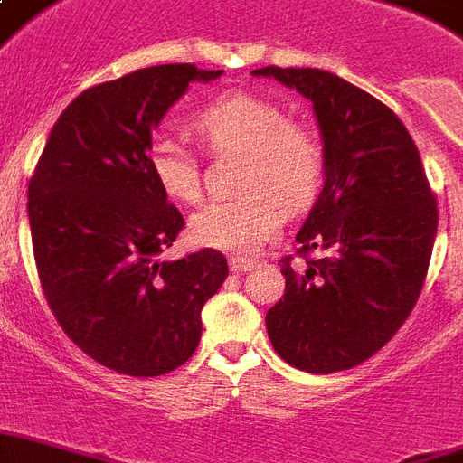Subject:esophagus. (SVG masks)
Masks as SVG:
<instances>
[{
    "instance_id": "34e87169",
    "label": "esophagus",
    "mask_w": 463,
    "mask_h": 463,
    "mask_svg": "<svg viewBox=\"0 0 463 463\" xmlns=\"http://www.w3.org/2000/svg\"><path fill=\"white\" fill-rule=\"evenodd\" d=\"M252 260H247V257H231V271L240 274V271L252 269Z\"/></svg>"
}]
</instances>
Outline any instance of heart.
Returning <instances> with one entry per match:
<instances>
[{
    "instance_id": "obj_1",
    "label": "heart",
    "mask_w": 463,
    "mask_h": 463,
    "mask_svg": "<svg viewBox=\"0 0 463 463\" xmlns=\"http://www.w3.org/2000/svg\"><path fill=\"white\" fill-rule=\"evenodd\" d=\"M192 128L213 153H242V196L213 201L194 213L189 231L203 247L250 255L277 235L284 208L301 211L316 199L326 175V150L308 123L255 91H225L194 114ZM147 162L155 182L179 203L201 196L199 162L176 137L157 136Z\"/></svg>"
}]
</instances>
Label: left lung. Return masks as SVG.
<instances>
[{
    "instance_id": "8db88e82",
    "label": "left lung",
    "mask_w": 463,
    "mask_h": 463,
    "mask_svg": "<svg viewBox=\"0 0 463 463\" xmlns=\"http://www.w3.org/2000/svg\"><path fill=\"white\" fill-rule=\"evenodd\" d=\"M313 101L326 184L281 260L284 298L267 313L271 347L310 373L345 372L386 345L418 303L437 235V201L411 133L386 104L313 67H262ZM327 251L310 260V251Z\"/></svg>"
}]
</instances>
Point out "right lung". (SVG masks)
<instances>
[{"label": "right lung", "instance_id": "add662e5", "mask_svg": "<svg viewBox=\"0 0 463 463\" xmlns=\"http://www.w3.org/2000/svg\"><path fill=\"white\" fill-rule=\"evenodd\" d=\"M223 70L155 65L97 84L60 114L28 184L38 279L70 340L106 369L162 376L192 357L201 308L228 262L199 250L175 262L184 218L155 182L153 130L192 82Z\"/></svg>", "mask_w": 463, "mask_h": 463}]
</instances>
